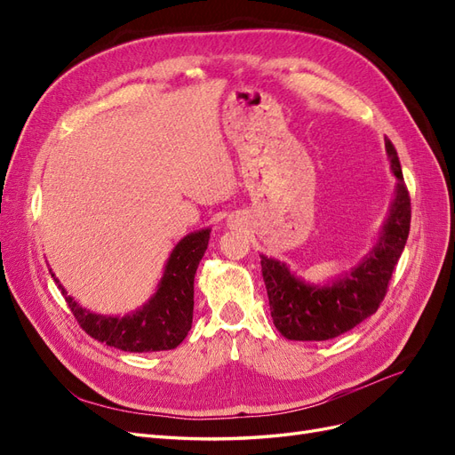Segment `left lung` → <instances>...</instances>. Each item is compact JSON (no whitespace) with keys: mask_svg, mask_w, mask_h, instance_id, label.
<instances>
[{"mask_svg":"<svg viewBox=\"0 0 455 455\" xmlns=\"http://www.w3.org/2000/svg\"><path fill=\"white\" fill-rule=\"evenodd\" d=\"M385 151L396 178L395 199L378 241L351 271L328 283L313 284L299 279L284 261L259 254L271 319L286 339L338 338L374 315L383 301L393 269L404 251L411 218L401 161L389 140H385Z\"/></svg>","mask_w":455,"mask_h":455,"instance_id":"obj_1","label":"left lung"}]
</instances>
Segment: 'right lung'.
<instances>
[{
	"mask_svg": "<svg viewBox=\"0 0 455 455\" xmlns=\"http://www.w3.org/2000/svg\"><path fill=\"white\" fill-rule=\"evenodd\" d=\"M209 239L211 228H204L178 241L167 258L156 292L142 307L123 316L81 307L72 296H68L52 271L51 275L62 291L68 307L91 338L127 353L169 351L180 346L194 321V279Z\"/></svg>",
	"mask_w": 455,
	"mask_h": 455,
	"instance_id": "add662e5",
	"label": "right lung"
}]
</instances>
